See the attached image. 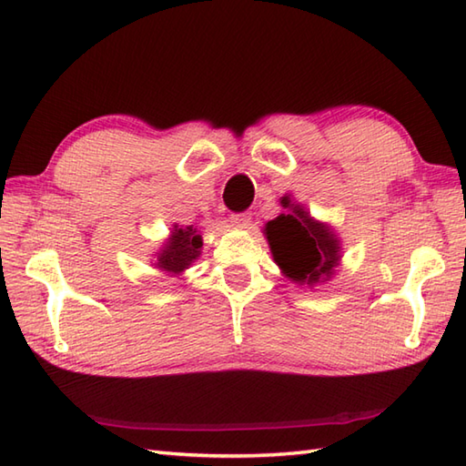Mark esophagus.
I'll return each mask as SVG.
<instances>
[{
  "label": "esophagus",
  "mask_w": 466,
  "mask_h": 466,
  "mask_svg": "<svg viewBox=\"0 0 466 466\" xmlns=\"http://www.w3.org/2000/svg\"><path fill=\"white\" fill-rule=\"evenodd\" d=\"M232 224L238 226V228H246L250 222H252V216L248 212H242V214H232Z\"/></svg>",
  "instance_id": "obj_1"
}]
</instances>
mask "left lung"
Segmentation results:
<instances>
[{
    "label": "left lung",
    "mask_w": 466,
    "mask_h": 466,
    "mask_svg": "<svg viewBox=\"0 0 466 466\" xmlns=\"http://www.w3.org/2000/svg\"><path fill=\"white\" fill-rule=\"evenodd\" d=\"M280 206L286 214L266 222L264 236L282 274L309 289L332 280L342 260L339 234L330 224L316 220L290 194L280 198Z\"/></svg>",
    "instance_id": "left-lung-1"
}]
</instances>
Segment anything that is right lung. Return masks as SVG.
Returning <instances> with one entry per match:
<instances>
[{"label":"right lung","instance_id":"1","mask_svg":"<svg viewBox=\"0 0 466 466\" xmlns=\"http://www.w3.org/2000/svg\"><path fill=\"white\" fill-rule=\"evenodd\" d=\"M202 244L204 242L200 232H198V228H180L174 224L170 228L167 238L162 242L160 248L152 254L156 258L152 266L164 272L166 276H182L198 258H200Z\"/></svg>","mask_w":466,"mask_h":466}]
</instances>
